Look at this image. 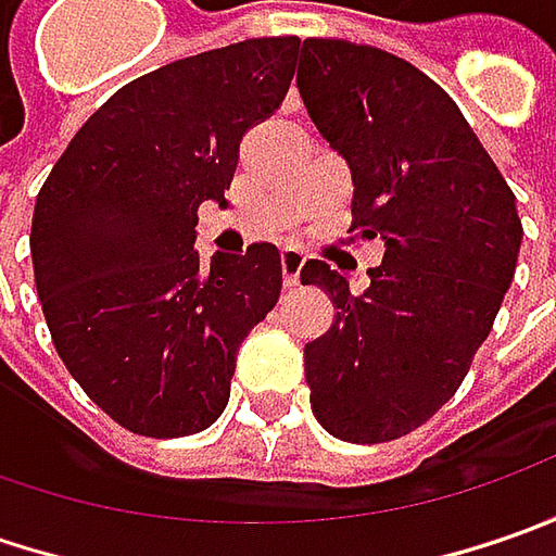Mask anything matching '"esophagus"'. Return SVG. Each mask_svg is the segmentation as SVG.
Here are the masks:
<instances>
[{"label":"esophagus","instance_id":"esophagus-1","mask_svg":"<svg viewBox=\"0 0 556 556\" xmlns=\"http://www.w3.org/2000/svg\"><path fill=\"white\" fill-rule=\"evenodd\" d=\"M306 266V253L296 250V247H288L281 250V271H285V288H300V271Z\"/></svg>","mask_w":556,"mask_h":556}]
</instances>
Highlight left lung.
<instances>
[{"instance_id":"1","label":"left lung","mask_w":556,"mask_h":556,"mask_svg":"<svg viewBox=\"0 0 556 556\" xmlns=\"http://www.w3.org/2000/svg\"><path fill=\"white\" fill-rule=\"evenodd\" d=\"M296 86L353 166L350 231L387 244L365 293L325 260L300 271L337 309L306 343L312 412L343 442H390L437 415L467 377L510 288L523 225L458 104L415 64L306 39Z\"/></svg>"}]
</instances>
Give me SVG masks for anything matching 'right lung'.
I'll return each instance as SVG.
<instances>
[{"instance_id":"right-lung-1","label":"right lung","mask_w":556,"mask_h":556,"mask_svg":"<svg viewBox=\"0 0 556 556\" xmlns=\"http://www.w3.org/2000/svg\"><path fill=\"white\" fill-rule=\"evenodd\" d=\"M296 36L244 39L126 83L58 157L33 210L39 303L67 371L129 433L191 437L223 415L238 346L281 293V253L194 250L250 126L288 96Z\"/></svg>"}]
</instances>
